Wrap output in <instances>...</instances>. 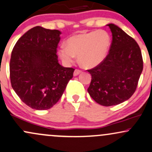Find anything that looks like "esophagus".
<instances>
[{
	"label": "esophagus",
	"mask_w": 152,
	"mask_h": 152,
	"mask_svg": "<svg viewBox=\"0 0 152 152\" xmlns=\"http://www.w3.org/2000/svg\"><path fill=\"white\" fill-rule=\"evenodd\" d=\"M81 72H82V71L81 70H79V69H76V70H75L74 72V76H78V75L81 74Z\"/></svg>",
	"instance_id": "obj_1"
}]
</instances>
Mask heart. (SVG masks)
<instances>
[{
	"instance_id": "1",
	"label": "heart",
	"mask_w": 152,
	"mask_h": 152,
	"mask_svg": "<svg viewBox=\"0 0 152 152\" xmlns=\"http://www.w3.org/2000/svg\"><path fill=\"white\" fill-rule=\"evenodd\" d=\"M111 37L104 30L74 35L68 38L66 46L58 50L59 57L66 64L74 61L75 56L83 67L91 69L104 61L111 46Z\"/></svg>"
}]
</instances>
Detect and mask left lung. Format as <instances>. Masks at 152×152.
Returning a JSON list of instances; mask_svg holds the SVG:
<instances>
[{"instance_id":"8db88e82","label":"left lung","mask_w":152,"mask_h":152,"mask_svg":"<svg viewBox=\"0 0 152 152\" xmlns=\"http://www.w3.org/2000/svg\"><path fill=\"white\" fill-rule=\"evenodd\" d=\"M112 42L102 63L88 70L91 81L88 92L96 102L110 106L133 95L143 70L142 52L133 38L115 24L109 23Z\"/></svg>"}]
</instances>
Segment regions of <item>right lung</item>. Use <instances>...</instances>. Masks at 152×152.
I'll use <instances>...</instances> for the list:
<instances>
[{
  "mask_svg": "<svg viewBox=\"0 0 152 152\" xmlns=\"http://www.w3.org/2000/svg\"><path fill=\"white\" fill-rule=\"evenodd\" d=\"M61 32L36 26L18 40L12 50L10 78L23 102L36 110L55 105L74 69L60 65L56 48Z\"/></svg>",
  "mask_w": 152,
  "mask_h": 152,
  "instance_id": "add662e5",
  "label": "right lung"
}]
</instances>
